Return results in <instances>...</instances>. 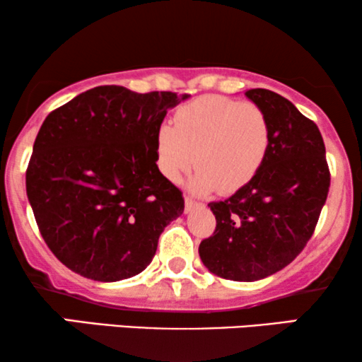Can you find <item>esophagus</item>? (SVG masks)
Segmentation results:
<instances>
[{
	"label": "esophagus",
	"instance_id": "1",
	"mask_svg": "<svg viewBox=\"0 0 362 362\" xmlns=\"http://www.w3.org/2000/svg\"><path fill=\"white\" fill-rule=\"evenodd\" d=\"M204 204L202 202H197L194 199H191V197H186L185 199V211L186 212H191L192 209H196V207H202Z\"/></svg>",
	"mask_w": 362,
	"mask_h": 362
}]
</instances>
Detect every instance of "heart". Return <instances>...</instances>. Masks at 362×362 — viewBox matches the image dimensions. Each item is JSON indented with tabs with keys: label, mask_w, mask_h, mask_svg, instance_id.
Returning <instances> with one entry per match:
<instances>
[{
	"label": "heart",
	"mask_w": 362,
	"mask_h": 362,
	"mask_svg": "<svg viewBox=\"0 0 362 362\" xmlns=\"http://www.w3.org/2000/svg\"><path fill=\"white\" fill-rule=\"evenodd\" d=\"M175 127L163 123L155 135L158 168L177 182L194 166L196 192L232 194L254 180L270 146V123L252 102L204 95L175 112ZM197 161H194V156Z\"/></svg>",
	"instance_id": "heart-1"
}]
</instances>
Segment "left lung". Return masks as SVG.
<instances>
[{"instance_id": "left-lung-1", "label": "left lung", "mask_w": 362, "mask_h": 362, "mask_svg": "<svg viewBox=\"0 0 362 362\" xmlns=\"http://www.w3.org/2000/svg\"><path fill=\"white\" fill-rule=\"evenodd\" d=\"M245 95L269 118V153L249 185L207 204L216 230L199 245L209 272L235 281L265 279L296 259L313 235L331 181L316 123L267 88Z\"/></svg>"}]
</instances>
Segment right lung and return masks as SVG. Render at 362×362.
Here are the masks:
<instances>
[{
    "label": "right lung",
    "mask_w": 362,
    "mask_h": 362,
    "mask_svg": "<svg viewBox=\"0 0 362 362\" xmlns=\"http://www.w3.org/2000/svg\"><path fill=\"white\" fill-rule=\"evenodd\" d=\"M187 95L100 86L49 113L33 146L26 192L44 242L97 281L138 275L182 192L158 170L155 135Z\"/></svg>",
    "instance_id": "right-lung-1"
}]
</instances>
